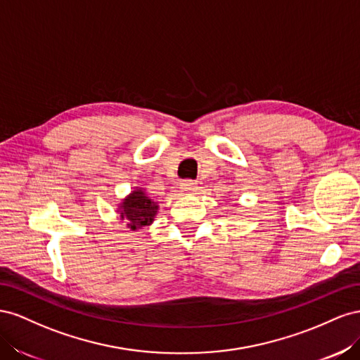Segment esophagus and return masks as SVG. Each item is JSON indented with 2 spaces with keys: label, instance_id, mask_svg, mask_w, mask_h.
I'll use <instances>...</instances> for the list:
<instances>
[{
  "label": "esophagus",
  "instance_id": "esophagus-1",
  "mask_svg": "<svg viewBox=\"0 0 360 360\" xmlns=\"http://www.w3.org/2000/svg\"><path fill=\"white\" fill-rule=\"evenodd\" d=\"M198 184L194 181H182L181 182V190L184 193H196L198 191Z\"/></svg>",
  "mask_w": 360,
  "mask_h": 360
}]
</instances>
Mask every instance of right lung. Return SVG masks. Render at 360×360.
I'll use <instances>...</instances> for the list:
<instances>
[{"label":"right lung","mask_w":360,"mask_h":360,"mask_svg":"<svg viewBox=\"0 0 360 360\" xmlns=\"http://www.w3.org/2000/svg\"><path fill=\"white\" fill-rule=\"evenodd\" d=\"M116 212L120 221H125L127 228L136 232L153 223L158 214V203L148 196L145 188L134 187L117 205Z\"/></svg>","instance_id":"1"}]
</instances>
